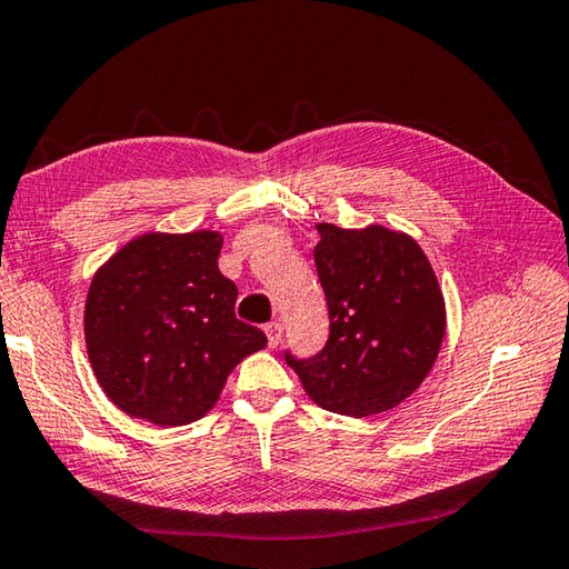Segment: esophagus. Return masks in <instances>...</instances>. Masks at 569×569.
<instances>
[{"mask_svg": "<svg viewBox=\"0 0 569 569\" xmlns=\"http://www.w3.org/2000/svg\"><path fill=\"white\" fill-rule=\"evenodd\" d=\"M264 333H268V343L272 346V349H277V346L282 343V323L280 321H270L268 327H264Z\"/></svg>", "mask_w": 569, "mask_h": 569, "instance_id": "esophagus-1", "label": "esophagus"}]
</instances>
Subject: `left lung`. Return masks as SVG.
<instances>
[{
    "mask_svg": "<svg viewBox=\"0 0 569 569\" xmlns=\"http://www.w3.org/2000/svg\"><path fill=\"white\" fill-rule=\"evenodd\" d=\"M329 339L309 358L284 351L309 398L339 415L396 408L430 373L445 336V299L432 264L408 236L382 226H317Z\"/></svg>",
    "mask_w": 569,
    "mask_h": 569,
    "instance_id": "8db88e82",
    "label": "left lung"
}]
</instances>
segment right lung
<instances>
[{
	"label": "right lung",
	"instance_id": "right-lung-1",
	"mask_svg": "<svg viewBox=\"0 0 569 569\" xmlns=\"http://www.w3.org/2000/svg\"><path fill=\"white\" fill-rule=\"evenodd\" d=\"M223 238L149 233L92 277L86 346L100 388L132 417L177 427L199 420L242 358L268 343L236 319L238 287L220 274Z\"/></svg>",
	"mask_w": 569,
	"mask_h": 569
}]
</instances>
